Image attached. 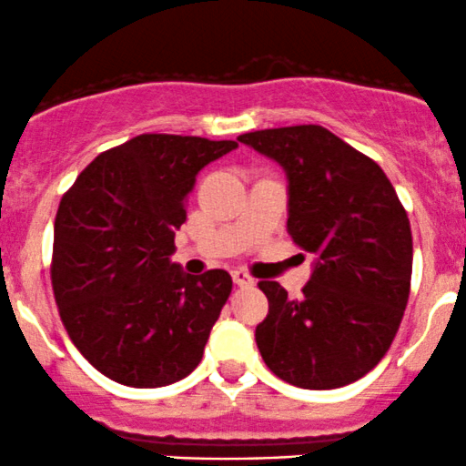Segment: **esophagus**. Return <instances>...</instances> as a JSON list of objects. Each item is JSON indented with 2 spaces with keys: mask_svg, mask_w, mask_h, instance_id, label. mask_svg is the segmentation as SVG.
<instances>
[{
  "mask_svg": "<svg viewBox=\"0 0 466 466\" xmlns=\"http://www.w3.org/2000/svg\"><path fill=\"white\" fill-rule=\"evenodd\" d=\"M231 277H233V281L238 286H253L255 281H253V277H250L247 270H242V268H238V270H233L231 273Z\"/></svg>",
  "mask_w": 466,
  "mask_h": 466,
  "instance_id": "34e87169",
  "label": "esophagus"
}]
</instances>
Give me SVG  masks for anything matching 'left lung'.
Returning a JSON list of instances; mask_svg holds the SVG:
<instances>
[{
    "label": "left lung",
    "instance_id": "8db88e82",
    "mask_svg": "<svg viewBox=\"0 0 466 466\" xmlns=\"http://www.w3.org/2000/svg\"><path fill=\"white\" fill-rule=\"evenodd\" d=\"M289 177V233L315 255L299 299L259 281L268 315L255 330L275 376L303 390L354 383L379 365L402 321L411 228L379 165L321 125L238 136Z\"/></svg>",
    "mask_w": 466,
    "mask_h": 466
}]
</instances>
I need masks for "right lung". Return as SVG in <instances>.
I'll use <instances>...</instances> for the list:
<instances>
[{
    "label": "right lung",
    "mask_w": 466,
    "mask_h": 466,
    "mask_svg": "<svg viewBox=\"0 0 466 466\" xmlns=\"http://www.w3.org/2000/svg\"><path fill=\"white\" fill-rule=\"evenodd\" d=\"M235 147L140 134L96 156L61 198L52 290L67 337L107 379L163 388L202 360L233 279L187 275L169 258L198 171Z\"/></svg>",
    "instance_id": "add662e5"
}]
</instances>
